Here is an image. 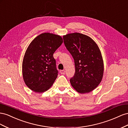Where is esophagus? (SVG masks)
I'll return each instance as SVG.
<instances>
[{"mask_svg": "<svg viewBox=\"0 0 128 128\" xmlns=\"http://www.w3.org/2000/svg\"><path fill=\"white\" fill-rule=\"evenodd\" d=\"M60 73L61 74H65V70H60Z\"/></svg>", "mask_w": 128, "mask_h": 128, "instance_id": "1", "label": "esophagus"}]
</instances>
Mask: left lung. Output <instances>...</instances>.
I'll use <instances>...</instances> for the list:
<instances>
[{"label": "left lung", "mask_w": 128, "mask_h": 128, "mask_svg": "<svg viewBox=\"0 0 128 128\" xmlns=\"http://www.w3.org/2000/svg\"><path fill=\"white\" fill-rule=\"evenodd\" d=\"M65 46L74 58L75 73L70 81L80 93H88L101 82L104 63L100 50L89 36L78 33L63 36Z\"/></svg>", "instance_id": "obj_1"}]
</instances>
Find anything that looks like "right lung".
Segmentation results:
<instances>
[{"mask_svg":"<svg viewBox=\"0 0 128 128\" xmlns=\"http://www.w3.org/2000/svg\"><path fill=\"white\" fill-rule=\"evenodd\" d=\"M63 42L61 36L45 32L29 45L22 62V74L31 90L42 93L52 85L58 73L53 54Z\"/></svg>","mask_w":128,"mask_h":128,"instance_id":"right-lung-1","label":"right lung"}]
</instances>
